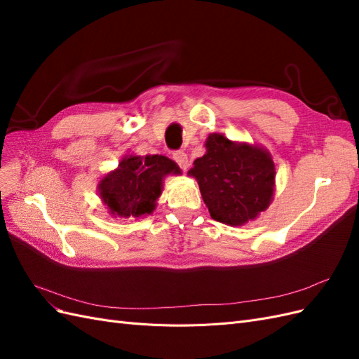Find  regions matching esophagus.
I'll return each instance as SVG.
<instances>
[{"mask_svg": "<svg viewBox=\"0 0 359 359\" xmlns=\"http://www.w3.org/2000/svg\"><path fill=\"white\" fill-rule=\"evenodd\" d=\"M172 158L178 163V166L181 169H187V166H189V157H187L186 153H184V151H175V153L172 154Z\"/></svg>", "mask_w": 359, "mask_h": 359, "instance_id": "esophagus-1", "label": "esophagus"}]
</instances>
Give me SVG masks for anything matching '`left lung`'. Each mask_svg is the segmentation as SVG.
<instances>
[{"mask_svg": "<svg viewBox=\"0 0 359 359\" xmlns=\"http://www.w3.org/2000/svg\"><path fill=\"white\" fill-rule=\"evenodd\" d=\"M205 147L206 154L194 160L189 173L198 180L212 219L231 226L256 219L274 193L276 169L269 154L219 133L210 135Z\"/></svg>", "mask_w": 359, "mask_h": 359, "instance_id": "left-lung-1", "label": "left lung"}]
</instances>
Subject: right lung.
Masks as SVG:
<instances>
[{
  "label": "right lung",
  "mask_w": 359,
  "mask_h": 359,
  "mask_svg": "<svg viewBox=\"0 0 359 359\" xmlns=\"http://www.w3.org/2000/svg\"><path fill=\"white\" fill-rule=\"evenodd\" d=\"M168 173H180V168L165 156L126 157L116 170L109 172L100 181V198L114 215L151 214L161 193L163 177Z\"/></svg>",
  "instance_id": "add662e5"
}]
</instances>
